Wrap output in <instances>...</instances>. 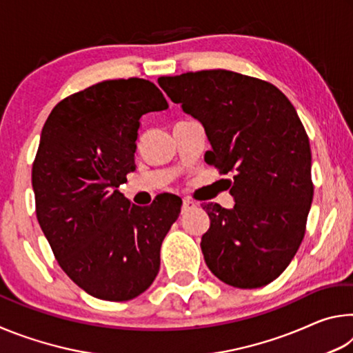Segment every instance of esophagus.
I'll return each mask as SVG.
<instances>
[{
    "mask_svg": "<svg viewBox=\"0 0 353 353\" xmlns=\"http://www.w3.org/2000/svg\"><path fill=\"white\" fill-rule=\"evenodd\" d=\"M196 205V202L194 201H191V199H183V202H182V212L185 213V212H188V210H191V208H194Z\"/></svg>",
    "mask_w": 353,
    "mask_h": 353,
    "instance_id": "1",
    "label": "esophagus"
}]
</instances>
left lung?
Wrapping results in <instances>:
<instances>
[{"label":"left lung","mask_w":353,"mask_h":353,"mask_svg":"<svg viewBox=\"0 0 353 353\" xmlns=\"http://www.w3.org/2000/svg\"><path fill=\"white\" fill-rule=\"evenodd\" d=\"M159 85L202 123L205 162L234 177V208L204 205L208 270L235 288L271 283L294 259L313 201L312 149L296 109L276 85L235 71L162 76Z\"/></svg>","instance_id":"8db88e82"}]
</instances>
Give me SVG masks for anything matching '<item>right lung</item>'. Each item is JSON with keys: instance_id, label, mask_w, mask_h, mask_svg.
Wrapping results in <instances>:
<instances>
[{"instance_id": "add662e5", "label": "right lung", "mask_w": 353, "mask_h": 353, "mask_svg": "<svg viewBox=\"0 0 353 353\" xmlns=\"http://www.w3.org/2000/svg\"><path fill=\"white\" fill-rule=\"evenodd\" d=\"M168 109L139 77L103 81L62 99L48 117L32 163L35 213L59 265L88 294L130 301L160 270V248L182 201L130 204L118 187L135 171L140 118Z\"/></svg>"}]
</instances>
